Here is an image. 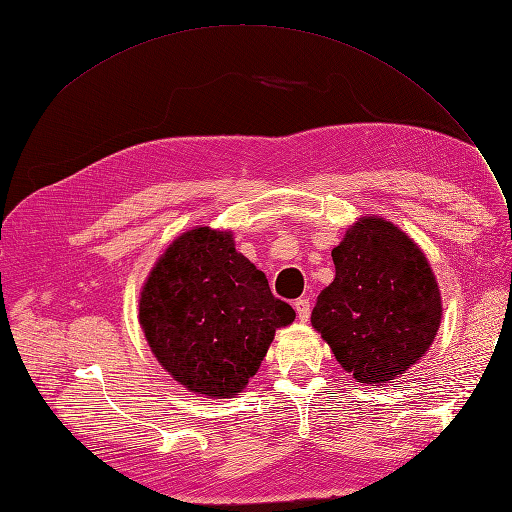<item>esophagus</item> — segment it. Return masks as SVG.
<instances>
[{"instance_id":"esophagus-1","label":"esophagus","mask_w":512,"mask_h":512,"mask_svg":"<svg viewBox=\"0 0 512 512\" xmlns=\"http://www.w3.org/2000/svg\"><path fill=\"white\" fill-rule=\"evenodd\" d=\"M294 309H297V318H299L301 322H307L309 312H312V305H309V299H307V297H301V299L294 301Z\"/></svg>"}]
</instances>
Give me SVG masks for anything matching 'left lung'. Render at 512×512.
Segmentation results:
<instances>
[{"label": "left lung", "mask_w": 512, "mask_h": 512, "mask_svg": "<svg viewBox=\"0 0 512 512\" xmlns=\"http://www.w3.org/2000/svg\"><path fill=\"white\" fill-rule=\"evenodd\" d=\"M335 280L318 294L314 329L359 382L404 374L438 333L440 290L418 245L391 222L363 218L333 250Z\"/></svg>", "instance_id": "obj_1"}]
</instances>
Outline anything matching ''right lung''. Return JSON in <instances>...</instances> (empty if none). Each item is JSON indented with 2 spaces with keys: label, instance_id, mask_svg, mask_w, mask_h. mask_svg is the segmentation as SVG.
Masks as SVG:
<instances>
[{
  "label": "right lung",
  "instance_id": "obj_1",
  "mask_svg": "<svg viewBox=\"0 0 512 512\" xmlns=\"http://www.w3.org/2000/svg\"><path fill=\"white\" fill-rule=\"evenodd\" d=\"M138 318L170 376L222 399L241 393L294 309L273 297L230 232L203 226L181 235L153 267Z\"/></svg>",
  "mask_w": 512,
  "mask_h": 512
}]
</instances>
